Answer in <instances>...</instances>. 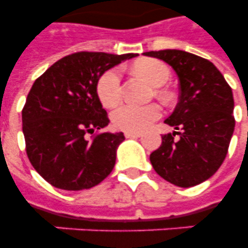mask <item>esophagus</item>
Returning <instances> with one entry per match:
<instances>
[{"label":"esophagus","mask_w":248,"mask_h":248,"mask_svg":"<svg viewBox=\"0 0 248 248\" xmlns=\"http://www.w3.org/2000/svg\"><path fill=\"white\" fill-rule=\"evenodd\" d=\"M124 136H126V138H140V136H141V132L124 131Z\"/></svg>","instance_id":"34e87169"}]
</instances>
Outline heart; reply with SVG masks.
<instances>
[{
	"instance_id": "heart-1",
	"label": "heart",
	"mask_w": 248,
	"mask_h": 248,
	"mask_svg": "<svg viewBox=\"0 0 248 248\" xmlns=\"http://www.w3.org/2000/svg\"><path fill=\"white\" fill-rule=\"evenodd\" d=\"M134 71L144 77L155 87H161L170 81L171 72L165 63L155 59H143L134 65ZM97 96L101 104L107 108L116 107L121 100V72L117 68L109 69L101 75L96 85ZM157 97L161 100H167L170 93L166 90H157ZM161 110L157 105L136 107L131 104H124L112 113V121L114 126L124 131L139 132L149 127L158 117Z\"/></svg>"
}]
</instances>
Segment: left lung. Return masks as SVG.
Here are the masks:
<instances>
[{"label": "left lung", "instance_id": "left-lung-1", "mask_svg": "<svg viewBox=\"0 0 248 248\" xmlns=\"http://www.w3.org/2000/svg\"><path fill=\"white\" fill-rule=\"evenodd\" d=\"M144 55L171 65L180 90L176 108L165 121L176 131L162 135L161 147L151 155L152 166L176 186L201 184L227 157L235 126L231 86L210 60L190 52L161 50Z\"/></svg>", "mask_w": 248, "mask_h": 248}]
</instances>
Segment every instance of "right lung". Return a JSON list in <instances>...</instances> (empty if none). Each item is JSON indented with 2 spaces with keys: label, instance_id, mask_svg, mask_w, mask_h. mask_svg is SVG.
I'll return each mask as SVG.
<instances>
[{
  "label": "right lung",
  "instance_id": "right-lung-1",
  "mask_svg": "<svg viewBox=\"0 0 248 248\" xmlns=\"http://www.w3.org/2000/svg\"><path fill=\"white\" fill-rule=\"evenodd\" d=\"M138 54L81 51L54 63L34 81L21 112L25 151L37 172L64 190L90 189L116 165L122 132L87 134L108 126L96 93L101 75Z\"/></svg>",
  "mask_w": 248,
  "mask_h": 248
}]
</instances>
